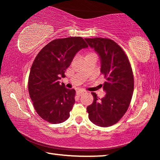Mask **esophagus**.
<instances>
[{"mask_svg": "<svg viewBox=\"0 0 160 160\" xmlns=\"http://www.w3.org/2000/svg\"><path fill=\"white\" fill-rule=\"evenodd\" d=\"M84 92H85L82 91V90H79V91H78V92H77V95H78V97H80V96L82 95V94Z\"/></svg>", "mask_w": 160, "mask_h": 160, "instance_id": "esophagus-1", "label": "esophagus"}]
</instances>
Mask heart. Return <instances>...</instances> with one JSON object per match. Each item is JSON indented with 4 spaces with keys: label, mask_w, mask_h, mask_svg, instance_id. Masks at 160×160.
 <instances>
[{
    "label": "heart",
    "mask_w": 160,
    "mask_h": 160,
    "mask_svg": "<svg viewBox=\"0 0 160 160\" xmlns=\"http://www.w3.org/2000/svg\"><path fill=\"white\" fill-rule=\"evenodd\" d=\"M92 54H95V53H88V55H87V56H89V55H92Z\"/></svg>",
    "instance_id": "1"
}]
</instances>
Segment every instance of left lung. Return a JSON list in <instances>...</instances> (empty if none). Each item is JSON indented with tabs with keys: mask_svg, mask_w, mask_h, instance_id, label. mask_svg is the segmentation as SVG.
Returning <instances> with one entry per match:
<instances>
[{
	"mask_svg": "<svg viewBox=\"0 0 160 160\" xmlns=\"http://www.w3.org/2000/svg\"><path fill=\"white\" fill-rule=\"evenodd\" d=\"M101 58V72L106 95L99 99L96 93L92 104L87 107L90 120L101 127L114 125L125 114L134 90L133 73L129 59L120 46L107 38H85Z\"/></svg>",
	"mask_w": 160,
	"mask_h": 160,
	"instance_id": "8db88e82",
	"label": "left lung"
}]
</instances>
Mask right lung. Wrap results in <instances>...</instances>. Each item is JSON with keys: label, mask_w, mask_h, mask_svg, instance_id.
Masks as SVG:
<instances>
[{"label": "right lung", "mask_w": 160, "mask_h": 160, "mask_svg": "<svg viewBox=\"0 0 160 160\" xmlns=\"http://www.w3.org/2000/svg\"><path fill=\"white\" fill-rule=\"evenodd\" d=\"M87 47L80 37L54 39L35 58L29 75V94L37 113L47 122L61 123L69 118L75 90L66 88L58 80L66 77L65 72L78 51Z\"/></svg>", "instance_id": "add662e5"}]
</instances>
